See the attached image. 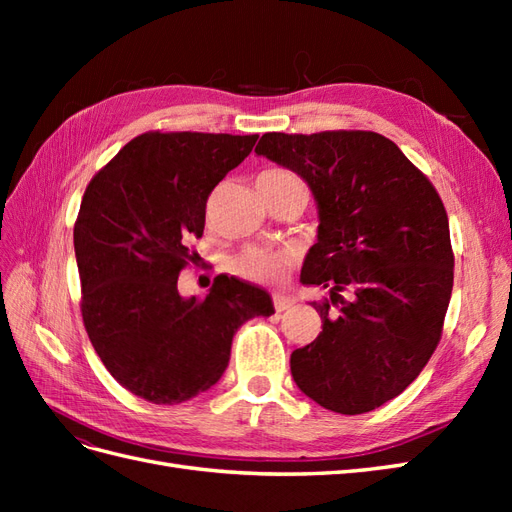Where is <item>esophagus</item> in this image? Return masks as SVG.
I'll return each instance as SVG.
<instances>
[{"instance_id": "34e87169", "label": "esophagus", "mask_w": 512, "mask_h": 512, "mask_svg": "<svg viewBox=\"0 0 512 512\" xmlns=\"http://www.w3.org/2000/svg\"><path fill=\"white\" fill-rule=\"evenodd\" d=\"M294 303H297V299L286 297V294H275V297H273V305H275L277 312H286V309H290Z\"/></svg>"}]
</instances>
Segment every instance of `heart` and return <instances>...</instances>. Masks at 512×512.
Returning a JSON list of instances; mask_svg holds the SVG:
<instances>
[{"label":"heart","mask_w":512,"mask_h":512,"mask_svg":"<svg viewBox=\"0 0 512 512\" xmlns=\"http://www.w3.org/2000/svg\"><path fill=\"white\" fill-rule=\"evenodd\" d=\"M260 177L275 179V181H292L297 179L288 170H267ZM294 254L290 250H269V247H250L243 254L232 260V271L245 277V280L275 284L286 275L292 265Z\"/></svg>","instance_id":"b5f03b06"}]
</instances>
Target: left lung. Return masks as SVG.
Returning a JSON list of instances; mask_svg holds the SVG:
<instances>
[{
  "mask_svg": "<svg viewBox=\"0 0 512 512\" xmlns=\"http://www.w3.org/2000/svg\"><path fill=\"white\" fill-rule=\"evenodd\" d=\"M256 153L297 173L318 207L301 282L329 299L312 303L322 331L290 354L292 378L331 412L376 410L408 389L442 337L455 267L442 200L376 132H267Z\"/></svg>",
  "mask_w": 512,
  "mask_h": 512,
  "instance_id": "1",
  "label": "left lung"
}]
</instances>
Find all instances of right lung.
<instances>
[{
  "instance_id": "obj_1",
  "label": "right lung",
  "mask_w": 512,
  "mask_h": 512,
  "mask_svg": "<svg viewBox=\"0 0 512 512\" xmlns=\"http://www.w3.org/2000/svg\"><path fill=\"white\" fill-rule=\"evenodd\" d=\"M258 134L147 132L89 181L74 224L81 312L104 367L151 404H183L228 367L243 322L271 316L267 290L218 275L205 299H183L179 273L200 256L207 198Z\"/></svg>"
}]
</instances>
